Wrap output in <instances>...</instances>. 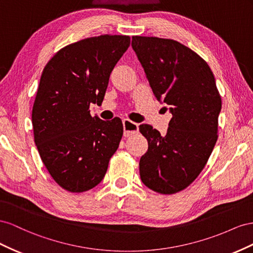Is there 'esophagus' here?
<instances>
[{
    "label": "esophagus",
    "instance_id": "esophagus-1",
    "mask_svg": "<svg viewBox=\"0 0 253 253\" xmlns=\"http://www.w3.org/2000/svg\"><path fill=\"white\" fill-rule=\"evenodd\" d=\"M123 127H124V136H130L139 131V125L127 119L123 120Z\"/></svg>",
    "mask_w": 253,
    "mask_h": 253
}]
</instances>
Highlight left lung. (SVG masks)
I'll return each instance as SVG.
<instances>
[{"label":"left lung","instance_id":"8db88e82","mask_svg":"<svg viewBox=\"0 0 253 253\" xmlns=\"http://www.w3.org/2000/svg\"><path fill=\"white\" fill-rule=\"evenodd\" d=\"M131 46L155 96L172 115L165 135L140 125L148 141L140 159V177L150 190L175 194L198 177L212 154L221 98L208 63L181 43L133 36Z\"/></svg>","mask_w":253,"mask_h":253}]
</instances>
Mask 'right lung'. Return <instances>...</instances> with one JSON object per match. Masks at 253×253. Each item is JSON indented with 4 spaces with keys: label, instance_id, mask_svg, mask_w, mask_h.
I'll return each mask as SVG.
<instances>
[{
    "label": "right lung",
    "instance_id": "add662e5",
    "mask_svg": "<svg viewBox=\"0 0 253 253\" xmlns=\"http://www.w3.org/2000/svg\"><path fill=\"white\" fill-rule=\"evenodd\" d=\"M129 36L102 35L57 52L43 69L33 107L36 146L49 175L62 189L82 193L96 186L123 135L121 119L91 117L102 103Z\"/></svg>",
    "mask_w": 253,
    "mask_h": 253
}]
</instances>
